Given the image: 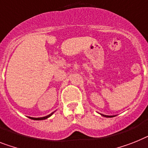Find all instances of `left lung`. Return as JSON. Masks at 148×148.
Masks as SVG:
<instances>
[{"label": "left lung", "instance_id": "left-lung-1", "mask_svg": "<svg viewBox=\"0 0 148 148\" xmlns=\"http://www.w3.org/2000/svg\"><path fill=\"white\" fill-rule=\"evenodd\" d=\"M102 116H103L105 117H113L112 116H106V115H102Z\"/></svg>", "mask_w": 148, "mask_h": 148}]
</instances>
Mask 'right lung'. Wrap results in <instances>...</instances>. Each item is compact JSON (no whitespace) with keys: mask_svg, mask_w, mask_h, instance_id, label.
<instances>
[{"mask_svg":"<svg viewBox=\"0 0 148 148\" xmlns=\"http://www.w3.org/2000/svg\"><path fill=\"white\" fill-rule=\"evenodd\" d=\"M52 114H53V113H51L50 115L46 116H44V117H40V118H32V117H29V118H30V119H34V120H43V119H47V118H48V117L51 116Z\"/></svg>","mask_w":148,"mask_h":148,"instance_id":"right-lung-1","label":"right lung"}]
</instances>
